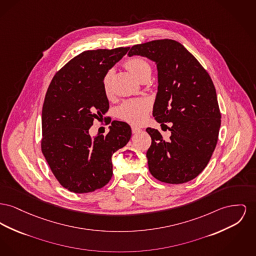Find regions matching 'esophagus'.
Wrapping results in <instances>:
<instances>
[{
  "instance_id": "obj_1",
  "label": "esophagus",
  "mask_w": 256,
  "mask_h": 256,
  "mask_svg": "<svg viewBox=\"0 0 256 256\" xmlns=\"http://www.w3.org/2000/svg\"><path fill=\"white\" fill-rule=\"evenodd\" d=\"M141 132V130L139 128H136V126H134L132 128V134H137V132Z\"/></svg>"
}]
</instances>
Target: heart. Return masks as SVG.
<instances>
[{
    "label": "heart",
    "instance_id": "1",
    "mask_svg": "<svg viewBox=\"0 0 256 256\" xmlns=\"http://www.w3.org/2000/svg\"><path fill=\"white\" fill-rule=\"evenodd\" d=\"M128 70L137 80H140L143 76H150V66L149 62L143 58L136 57L128 60L126 64ZM111 76L110 72L106 74L104 79V90L106 96L111 94ZM150 104L149 100H132L124 102L118 109V114L122 120L132 124H143L147 115L150 111Z\"/></svg>",
    "mask_w": 256,
    "mask_h": 256
}]
</instances>
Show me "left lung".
Listing matches in <instances>:
<instances>
[{
	"label": "left lung",
	"instance_id": "8db88e82",
	"mask_svg": "<svg viewBox=\"0 0 256 256\" xmlns=\"http://www.w3.org/2000/svg\"><path fill=\"white\" fill-rule=\"evenodd\" d=\"M128 57L152 60L158 70V94L152 116L172 122L167 142L158 130L148 128L152 144L147 150L150 174L167 184L194 179L207 166L220 128L216 92L199 62L173 40H158L132 46Z\"/></svg>",
	"mask_w": 256,
	"mask_h": 256
}]
</instances>
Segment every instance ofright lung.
<instances>
[{
  "label": "right lung",
  "instance_id": "right-lung-1",
  "mask_svg": "<svg viewBox=\"0 0 256 256\" xmlns=\"http://www.w3.org/2000/svg\"><path fill=\"white\" fill-rule=\"evenodd\" d=\"M130 47L88 50L53 77L42 107V150L60 184L72 192L102 188L113 174L112 156L126 146L132 128L113 120L109 132L90 137L94 119L109 108L104 79Z\"/></svg>",
  "mask_w": 256,
  "mask_h": 256
}]
</instances>
